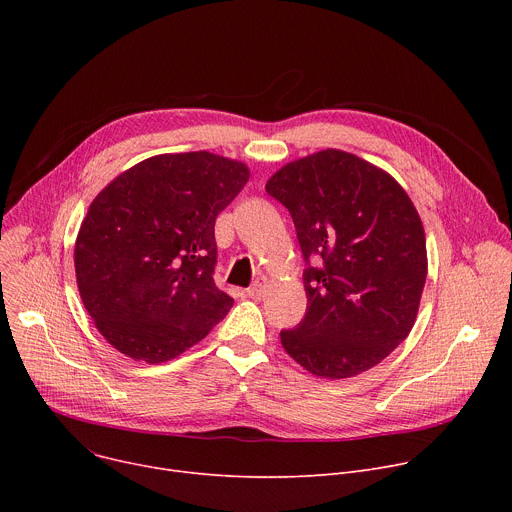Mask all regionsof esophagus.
<instances>
[{"instance_id": "1", "label": "esophagus", "mask_w": 512, "mask_h": 512, "mask_svg": "<svg viewBox=\"0 0 512 512\" xmlns=\"http://www.w3.org/2000/svg\"><path fill=\"white\" fill-rule=\"evenodd\" d=\"M265 289H267V277H257L253 281V285L247 289V296L253 298V300H261L263 294H265Z\"/></svg>"}]
</instances>
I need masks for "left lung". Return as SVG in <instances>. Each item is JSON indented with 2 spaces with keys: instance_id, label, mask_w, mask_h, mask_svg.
I'll use <instances>...</instances> for the list:
<instances>
[{
  "instance_id": "8db88e82",
  "label": "left lung",
  "mask_w": 512,
  "mask_h": 512,
  "mask_svg": "<svg viewBox=\"0 0 512 512\" xmlns=\"http://www.w3.org/2000/svg\"><path fill=\"white\" fill-rule=\"evenodd\" d=\"M267 194L294 218L308 308L285 352L324 379L373 369L411 332L427 277L425 233L383 170L324 150L275 172Z\"/></svg>"
}]
</instances>
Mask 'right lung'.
<instances>
[{"instance_id":"right-lung-1","label":"right lung","mask_w":512,"mask_h":512,"mask_svg":"<svg viewBox=\"0 0 512 512\" xmlns=\"http://www.w3.org/2000/svg\"><path fill=\"white\" fill-rule=\"evenodd\" d=\"M249 180L208 152L164 154L117 176L93 200L75 245L83 304L119 352L164 362L233 308L214 283V221Z\"/></svg>"}]
</instances>
